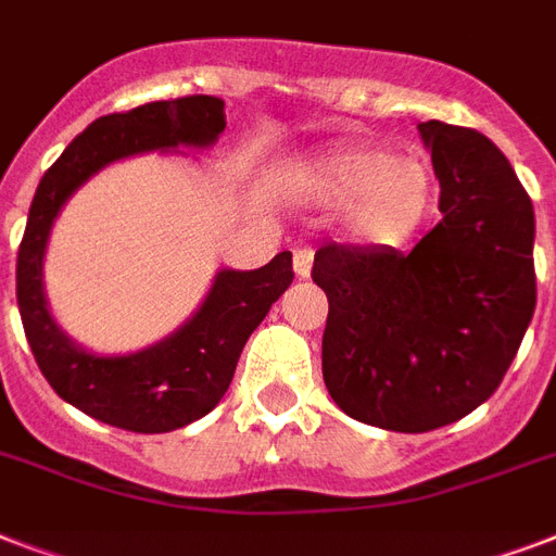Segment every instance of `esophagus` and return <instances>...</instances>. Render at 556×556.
I'll use <instances>...</instances> for the list:
<instances>
[{
  "label": "esophagus",
  "instance_id": "1",
  "mask_svg": "<svg viewBox=\"0 0 556 556\" xmlns=\"http://www.w3.org/2000/svg\"><path fill=\"white\" fill-rule=\"evenodd\" d=\"M312 262H314V251H312V248H308V244H303V248H296V251H294L296 277H300V279L312 277Z\"/></svg>",
  "mask_w": 556,
  "mask_h": 556
}]
</instances>
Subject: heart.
I'll return each instance as SVG.
<instances>
[{
  "label": "heart",
  "instance_id": "b5f03b06",
  "mask_svg": "<svg viewBox=\"0 0 556 556\" xmlns=\"http://www.w3.org/2000/svg\"><path fill=\"white\" fill-rule=\"evenodd\" d=\"M323 190L357 199L355 225L371 239L392 242L421 225L432 199V173L418 159H395L383 147H355L323 169Z\"/></svg>",
  "mask_w": 556,
  "mask_h": 556
}]
</instances>
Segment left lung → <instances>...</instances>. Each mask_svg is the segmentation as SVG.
Wrapping results in <instances>:
<instances>
[{"mask_svg": "<svg viewBox=\"0 0 556 556\" xmlns=\"http://www.w3.org/2000/svg\"><path fill=\"white\" fill-rule=\"evenodd\" d=\"M441 222L409 253L326 242L323 380L357 421L430 432L500 389L534 317V207L500 147L467 126L418 124Z\"/></svg>", "mask_w": 556, "mask_h": 556, "instance_id": "obj_1", "label": "left lung"}]
</instances>
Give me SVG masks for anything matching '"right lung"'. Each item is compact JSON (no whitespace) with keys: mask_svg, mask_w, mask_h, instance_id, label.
I'll return each instance as SVG.
<instances>
[{"mask_svg":"<svg viewBox=\"0 0 556 556\" xmlns=\"http://www.w3.org/2000/svg\"><path fill=\"white\" fill-rule=\"evenodd\" d=\"M227 126L225 103L210 94L155 100L98 117L46 169L28 210L16 256V303L39 371L80 413L129 432H169L199 421L233 380L253 329L291 286V253L256 270H222L185 329L129 357L83 352L56 329L42 294V253L56 213L77 187L109 161L135 152L207 147Z\"/></svg>","mask_w":556,"mask_h":556,"instance_id":"right-lung-1","label":"right lung"}]
</instances>
